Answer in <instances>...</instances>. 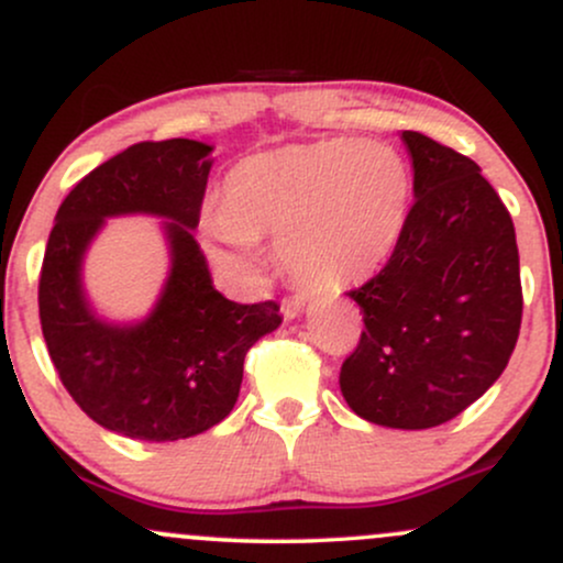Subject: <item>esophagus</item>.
<instances>
[{
	"instance_id": "esophagus-1",
	"label": "esophagus",
	"mask_w": 563,
	"mask_h": 563,
	"mask_svg": "<svg viewBox=\"0 0 563 563\" xmlns=\"http://www.w3.org/2000/svg\"><path fill=\"white\" fill-rule=\"evenodd\" d=\"M303 307H307V296H286L280 303V312L286 320H294L303 312Z\"/></svg>"
}]
</instances>
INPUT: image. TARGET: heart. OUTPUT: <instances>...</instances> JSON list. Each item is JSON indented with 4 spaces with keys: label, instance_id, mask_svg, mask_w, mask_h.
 <instances>
[{
    "label": "heart",
    "instance_id": "obj_1",
    "mask_svg": "<svg viewBox=\"0 0 563 563\" xmlns=\"http://www.w3.org/2000/svg\"><path fill=\"white\" fill-rule=\"evenodd\" d=\"M412 177L386 142L320 140L238 161L222 206H206L198 232L219 267L256 283L260 241H277L283 267L309 290H344L391 260L410 214Z\"/></svg>",
    "mask_w": 563,
    "mask_h": 563
}]
</instances>
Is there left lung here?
<instances>
[{
	"instance_id": "1",
	"label": "left lung",
	"mask_w": 563,
	"mask_h": 563,
	"mask_svg": "<svg viewBox=\"0 0 563 563\" xmlns=\"http://www.w3.org/2000/svg\"><path fill=\"white\" fill-rule=\"evenodd\" d=\"M412 203L402 241L363 288L360 344L341 394L365 421L431 429L461 416L506 371L521 328V277L508 209L468 156L402 132Z\"/></svg>"
}]
</instances>
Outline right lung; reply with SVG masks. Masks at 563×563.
I'll list each match as a JSON object with an SVG mask.
<instances>
[{"mask_svg": "<svg viewBox=\"0 0 563 563\" xmlns=\"http://www.w3.org/2000/svg\"><path fill=\"white\" fill-rule=\"evenodd\" d=\"M214 147L198 140L137 142L100 164L55 214L38 277V320L74 402L102 429L177 442L230 416L245 352L280 325L275 301L238 303L214 288L192 235ZM164 218L170 275L142 321L100 319L82 290V256L111 216Z\"/></svg>", "mask_w": 563, "mask_h": 563, "instance_id": "obj_1", "label": "right lung"}]
</instances>
